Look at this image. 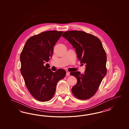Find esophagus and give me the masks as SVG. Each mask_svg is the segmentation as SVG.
<instances>
[{"label": "esophagus", "instance_id": "esophagus-1", "mask_svg": "<svg viewBox=\"0 0 129 129\" xmlns=\"http://www.w3.org/2000/svg\"><path fill=\"white\" fill-rule=\"evenodd\" d=\"M66 75L67 76H70V73L69 72H67Z\"/></svg>", "mask_w": 129, "mask_h": 129}]
</instances>
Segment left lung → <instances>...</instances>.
Segmentation results:
<instances>
[{
  "label": "left lung",
  "mask_w": 129,
  "mask_h": 129,
  "mask_svg": "<svg viewBox=\"0 0 129 129\" xmlns=\"http://www.w3.org/2000/svg\"><path fill=\"white\" fill-rule=\"evenodd\" d=\"M62 36L75 48L80 63L86 64L84 74L79 71L70 72L71 75L77 79V84L72 88V92L79 99H88L96 93L106 74V51L100 39L85 31H66Z\"/></svg>",
  "instance_id": "8db88e82"
}]
</instances>
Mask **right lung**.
I'll list each match as a JSON object with an SVG mask.
<instances>
[{
	"label": "right lung",
	"instance_id": "1",
	"mask_svg": "<svg viewBox=\"0 0 129 129\" xmlns=\"http://www.w3.org/2000/svg\"><path fill=\"white\" fill-rule=\"evenodd\" d=\"M62 31H49L34 35L28 39L20 55L21 73L31 95L41 102L50 100L53 96L57 84L66 74L64 70L53 72L48 69L53 47Z\"/></svg>",
	"mask_w": 129,
	"mask_h": 129
}]
</instances>
